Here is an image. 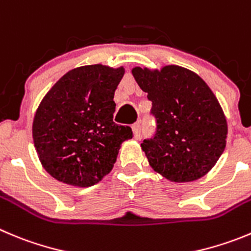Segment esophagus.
<instances>
[{"label": "esophagus", "instance_id": "34e87169", "mask_svg": "<svg viewBox=\"0 0 251 251\" xmlns=\"http://www.w3.org/2000/svg\"><path fill=\"white\" fill-rule=\"evenodd\" d=\"M132 130H133V134H134L135 139H139V138H141V124L139 123L133 124Z\"/></svg>", "mask_w": 251, "mask_h": 251}]
</instances>
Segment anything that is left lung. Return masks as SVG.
<instances>
[{"label":"left lung","mask_w":251,"mask_h":251,"mask_svg":"<svg viewBox=\"0 0 251 251\" xmlns=\"http://www.w3.org/2000/svg\"><path fill=\"white\" fill-rule=\"evenodd\" d=\"M138 86L148 93L157 133L141 144L149 165L176 183L194 181L217 164L226 146L222 107L197 73L180 66L134 67Z\"/></svg>","instance_id":"1"}]
</instances>
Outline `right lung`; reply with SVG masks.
I'll return each mask as SVG.
<instances>
[{
    "mask_svg": "<svg viewBox=\"0 0 251 251\" xmlns=\"http://www.w3.org/2000/svg\"><path fill=\"white\" fill-rule=\"evenodd\" d=\"M124 68L103 64L71 70L37 108L32 137L41 164L54 179L86 188L107 176L130 127L113 122L114 92Z\"/></svg>",
    "mask_w": 251,
    "mask_h": 251,
    "instance_id": "add662e5",
    "label": "right lung"
}]
</instances>
